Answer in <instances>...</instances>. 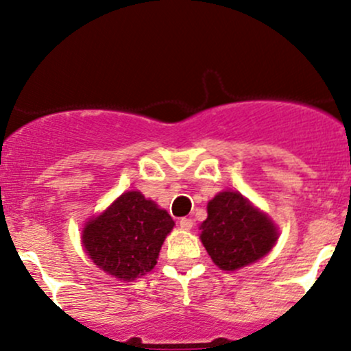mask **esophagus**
Listing matches in <instances>:
<instances>
[{
	"label": "esophagus",
	"instance_id": "1",
	"mask_svg": "<svg viewBox=\"0 0 351 351\" xmlns=\"http://www.w3.org/2000/svg\"><path fill=\"white\" fill-rule=\"evenodd\" d=\"M193 224H195V223H193L191 217H181V219H180V226L183 229H191Z\"/></svg>",
	"mask_w": 351,
	"mask_h": 351
}]
</instances>
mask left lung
<instances>
[{"label":"left lung","mask_w":351,"mask_h":351,"mask_svg":"<svg viewBox=\"0 0 351 351\" xmlns=\"http://www.w3.org/2000/svg\"><path fill=\"white\" fill-rule=\"evenodd\" d=\"M201 243L223 271H237L256 263L274 247L279 232L265 213L237 191H221L208 203L201 223Z\"/></svg>","instance_id":"1"}]
</instances>
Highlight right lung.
Returning <instances> with one entry per match:
<instances>
[{
    "label": "right lung",
    "mask_w": 351,
    "mask_h": 351,
    "mask_svg": "<svg viewBox=\"0 0 351 351\" xmlns=\"http://www.w3.org/2000/svg\"><path fill=\"white\" fill-rule=\"evenodd\" d=\"M175 221L140 191L120 195L106 211L87 221L84 251L92 263L120 280H135L156 265Z\"/></svg>",
    "instance_id": "right-lung-1"
}]
</instances>
